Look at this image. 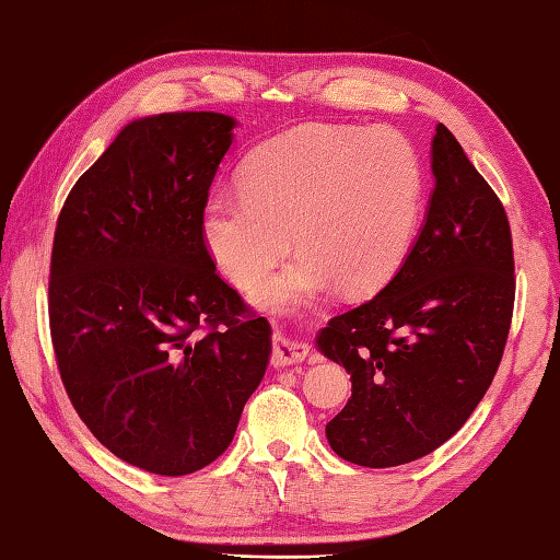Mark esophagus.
<instances>
[{
  "label": "esophagus",
  "instance_id": "1",
  "mask_svg": "<svg viewBox=\"0 0 560 560\" xmlns=\"http://www.w3.org/2000/svg\"><path fill=\"white\" fill-rule=\"evenodd\" d=\"M306 355H310V346L300 338L278 334L276 343H272V364L276 368H288V364L302 362Z\"/></svg>",
  "mask_w": 560,
  "mask_h": 560
}]
</instances>
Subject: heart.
Segmentation results:
<instances>
[{
    "mask_svg": "<svg viewBox=\"0 0 560 560\" xmlns=\"http://www.w3.org/2000/svg\"><path fill=\"white\" fill-rule=\"evenodd\" d=\"M423 205V168L392 130L302 125L266 142L242 171V192H214L202 238L214 264L264 306H292L343 284L374 292L408 256Z\"/></svg>",
    "mask_w": 560,
    "mask_h": 560,
    "instance_id": "heart-1",
    "label": "heart"
}]
</instances>
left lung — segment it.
Returning <instances> with one entry per match:
<instances>
[{"label":"left lung","mask_w":560,"mask_h":560,"mask_svg":"<svg viewBox=\"0 0 560 560\" xmlns=\"http://www.w3.org/2000/svg\"><path fill=\"white\" fill-rule=\"evenodd\" d=\"M428 217L386 288L318 330L316 346L352 382L326 425L340 459L370 469L435 452L486 396L515 306L503 202L440 122Z\"/></svg>","instance_id":"left-lung-1"}]
</instances>
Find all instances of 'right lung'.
Wrapping results in <instances>:
<instances>
[{"mask_svg":"<svg viewBox=\"0 0 560 560\" xmlns=\"http://www.w3.org/2000/svg\"><path fill=\"white\" fill-rule=\"evenodd\" d=\"M234 128L212 110L128 122L55 230L48 312L67 396L104 447L159 476L230 447L270 360V324L217 276L202 238Z\"/></svg>","mask_w":560,"mask_h":560,"instance_id":"1","label":"right lung"}]
</instances>
